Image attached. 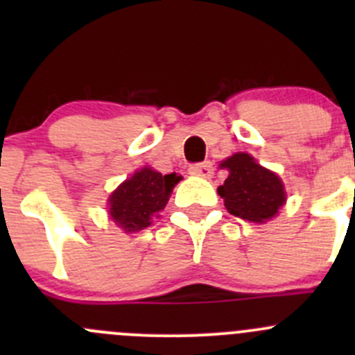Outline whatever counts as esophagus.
I'll return each instance as SVG.
<instances>
[{
	"instance_id": "1",
	"label": "esophagus",
	"mask_w": 355,
	"mask_h": 355,
	"mask_svg": "<svg viewBox=\"0 0 355 355\" xmlns=\"http://www.w3.org/2000/svg\"><path fill=\"white\" fill-rule=\"evenodd\" d=\"M189 173L200 178H211V175H213V164H211V161H202V163L191 164V166H189Z\"/></svg>"
}]
</instances>
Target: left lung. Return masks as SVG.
Masks as SVG:
<instances>
[{"label":"left lung","instance_id":"8db88e82","mask_svg":"<svg viewBox=\"0 0 355 355\" xmlns=\"http://www.w3.org/2000/svg\"><path fill=\"white\" fill-rule=\"evenodd\" d=\"M230 171L218 194L225 199L228 213L242 220L264 223L285 202V192L277 173L266 170L247 153H237L221 163Z\"/></svg>","mask_w":355,"mask_h":355}]
</instances>
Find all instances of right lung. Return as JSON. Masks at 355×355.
Segmentation results:
<instances>
[{
    "instance_id": "1",
    "label": "right lung",
    "mask_w": 355,
    "mask_h": 355,
    "mask_svg": "<svg viewBox=\"0 0 355 355\" xmlns=\"http://www.w3.org/2000/svg\"><path fill=\"white\" fill-rule=\"evenodd\" d=\"M182 177L161 175L151 168L135 171L110 198V214L125 232H139L166 206L171 189Z\"/></svg>"
}]
</instances>
